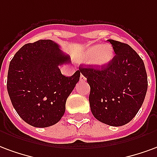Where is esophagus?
<instances>
[{
	"label": "esophagus",
	"instance_id": "1",
	"mask_svg": "<svg viewBox=\"0 0 157 157\" xmlns=\"http://www.w3.org/2000/svg\"><path fill=\"white\" fill-rule=\"evenodd\" d=\"M85 79H86V78L84 77L83 74H81L80 75V81H85Z\"/></svg>",
	"mask_w": 157,
	"mask_h": 157
}]
</instances>
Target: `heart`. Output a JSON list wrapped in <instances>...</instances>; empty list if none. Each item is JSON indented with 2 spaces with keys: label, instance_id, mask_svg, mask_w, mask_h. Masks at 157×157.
Masks as SVG:
<instances>
[{
  "label": "heart",
  "instance_id": "heart-1",
  "mask_svg": "<svg viewBox=\"0 0 157 157\" xmlns=\"http://www.w3.org/2000/svg\"><path fill=\"white\" fill-rule=\"evenodd\" d=\"M114 58V50L110 45L91 46L85 49L78 57L83 61H89L94 66L103 67L108 65Z\"/></svg>",
  "mask_w": 157,
  "mask_h": 157
}]
</instances>
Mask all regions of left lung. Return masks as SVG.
Returning a JSON list of instances; mask_svg holds the SVG:
<instances>
[{"instance_id":"left-lung-1","label":"left lung","mask_w":157,"mask_h":157,"mask_svg":"<svg viewBox=\"0 0 157 157\" xmlns=\"http://www.w3.org/2000/svg\"><path fill=\"white\" fill-rule=\"evenodd\" d=\"M115 51L111 62L101 69L81 67L90 86L89 97L93 115L111 126L129 123L141 107L147 91L144 62L126 43L109 39Z\"/></svg>"}]
</instances>
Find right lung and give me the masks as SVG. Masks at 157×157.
Wrapping results in <instances>:
<instances>
[{"label": "right lung", "mask_w": 157, "mask_h": 157, "mask_svg": "<svg viewBox=\"0 0 157 157\" xmlns=\"http://www.w3.org/2000/svg\"><path fill=\"white\" fill-rule=\"evenodd\" d=\"M52 40H39L21 47L10 62L7 91L11 104L25 122L44 128L64 115L67 97L78 82L80 71L63 75L59 66L71 62Z\"/></svg>", "instance_id": "obj_1"}]
</instances>
